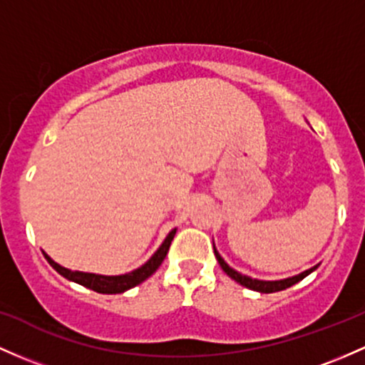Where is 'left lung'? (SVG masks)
Segmentation results:
<instances>
[{"instance_id": "obj_1", "label": "left lung", "mask_w": 365, "mask_h": 365, "mask_svg": "<svg viewBox=\"0 0 365 365\" xmlns=\"http://www.w3.org/2000/svg\"><path fill=\"white\" fill-rule=\"evenodd\" d=\"M213 251H215L216 259H218L220 267H222V270L225 272L228 277L234 279L235 282H239V284H241V286L247 287V289L258 291V293H277V291L287 289V287L294 286L296 282H299V280H302V279H305L307 275H310L314 270H317L319 265H320V263H317V265H315V267L308 268V270L302 272V274H298V275H293V277L280 279V280H262V279H253V277H250V275H244V274H241V272L234 270V268L228 265L225 259L222 258V255L218 253V250H216L215 242H213Z\"/></svg>"}]
</instances>
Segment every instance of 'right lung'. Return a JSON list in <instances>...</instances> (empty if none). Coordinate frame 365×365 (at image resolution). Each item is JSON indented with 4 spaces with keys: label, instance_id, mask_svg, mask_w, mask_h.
<instances>
[{
    "label": "right lung",
    "instance_id": "add662e5",
    "mask_svg": "<svg viewBox=\"0 0 365 365\" xmlns=\"http://www.w3.org/2000/svg\"><path fill=\"white\" fill-rule=\"evenodd\" d=\"M175 234H176V228H173V230L166 235V239H164L161 246L158 247V251H155V253L152 255L142 267L135 268V270L128 272V274H121V275H102V274H90V272L71 270V268H66L58 265L57 262H53L45 251H43V255H45L48 263H50V265L67 280H72V282L76 284H81V286L88 287V289H93L102 294H119V293H124V291L131 289V287L138 286V284H142L143 280L149 279L150 275L161 267V263L164 262V258H166L168 255V250H170L171 246V241H173Z\"/></svg>",
    "mask_w": 365,
    "mask_h": 365
}]
</instances>
